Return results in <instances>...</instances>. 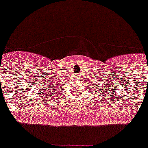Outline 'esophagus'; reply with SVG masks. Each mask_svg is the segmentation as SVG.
<instances>
[{
  "instance_id": "obj_1",
  "label": "esophagus",
  "mask_w": 148,
  "mask_h": 148,
  "mask_svg": "<svg viewBox=\"0 0 148 148\" xmlns=\"http://www.w3.org/2000/svg\"><path fill=\"white\" fill-rule=\"evenodd\" d=\"M77 76H80V75H77Z\"/></svg>"
}]
</instances>
